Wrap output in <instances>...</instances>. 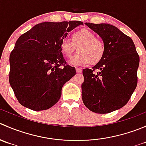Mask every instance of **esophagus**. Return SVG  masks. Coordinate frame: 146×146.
<instances>
[{
	"mask_svg": "<svg viewBox=\"0 0 146 146\" xmlns=\"http://www.w3.org/2000/svg\"><path fill=\"white\" fill-rule=\"evenodd\" d=\"M76 73H81L82 72V69L81 68H76Z\"/></svg>",
	"mask_w": 146,
	"mask_h": 146,
	"instance_id": "34e87169",
	"label": "esophagus"
}]
</instances>
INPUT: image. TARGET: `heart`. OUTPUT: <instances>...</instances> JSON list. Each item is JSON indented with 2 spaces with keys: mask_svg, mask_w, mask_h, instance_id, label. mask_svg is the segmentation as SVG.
<instances>
[{
  "mask_svg": "<svg viewBox=\"0 0 146 146\" xmlns=\"http://www.w3.org/2000/svg\"><path fill=\"white\" fill-rule=\"evenodd\" d=\"M78 46V53L69 61V64L73 66H82L89 63L96 64L104 56L105 46L104 43L97 39L95 35L86 29H80L74 32L72 36V41L64 38L61 41L60 48L61 52L66 57H70Z\"/></svg>",
  "mask_w": 146,
  "mask_h": 146,
  "instance_id": "heart-1",
  "label": "heart"
}]
</instances>
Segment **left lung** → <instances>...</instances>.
<instances>
[{
  "mask_svg": "<svg viewBox=\"0 0 146 146\" xmlns=\"http://www.w3.org/2000/svg\"><path fill=\"white\" fill-rule=\"evenodd\" d=\"M85 24L102 38L105 51L100 61L82 70V102L90 111L107 114L123 107L134 92L139 56L133 40L115 26Z\"/></svg>",
  "mask_w": 146,
  "mask_h": 146,
  "instance_id": "obj_1",
  "label": "left lung"
}]
</instances>
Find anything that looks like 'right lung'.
I'll return each instance as SVG.
<instances>
[{
    "mask_svg": "<svg viewBox=\"0 0 146 146\" xmlns=\"http://www.w3.org/2000/svg\"><path fill=\"white\" fill-rule=\"evenodd\" d=\"M81 25L80 21L44 22L18 38L10 55L9 82L22 105L41 111L59 100L63 86L76 73L66 64L60 43Z\"/></svg>",
    "mask_w": 146,
    "mask_h": 146,
    "instance_id": "add662e5",
    "label": "right lung"
}]
</instances>
